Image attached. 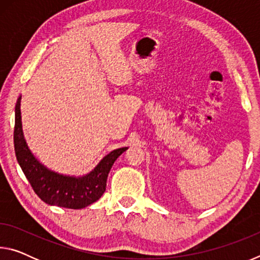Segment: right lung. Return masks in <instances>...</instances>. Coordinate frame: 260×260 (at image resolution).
I'll use <instances>...</instances> for the list:
<instances>
[{"label": "right lung", "instance_id": "1", "mask_svg": "<svg viewBox=\"0 0 260 260\" xmlns=\"http://www.w3.org/2000/svg\"><path fill=\"white\" fill-rule=\"evenodd\" d=\"M14 142L16 157L35 193L47 204L68 209H82L101 199L113 162L127 148H120L105 156L93 172L86 177H64L40 164L29 151L21 128L20 98L16 104Z\"/></svg>", "mask_w": 260, "mask_h": 260}]
</instances>
